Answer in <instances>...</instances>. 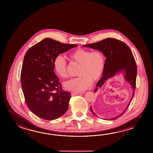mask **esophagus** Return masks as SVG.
<instances>
[{"label":"esophagus","mask_w":153,"mask_h":153,"mask_svg":"<svg viewBox=\"0 0 153 153\" xmlns=\"http://www.w3.org/2000/svg\"><path fill=\"white\" fill-rule=\"evenodd\" d=\"M81 94V92H73L71 93L72 96H74L75 95H77V94Z\"/></svg>","instance_id":"obj_1"}]
</instances>
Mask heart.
Instances as JSON below:
<instances>
[{"mask_svg":"<svg viewBox=\"0 0 153 153\" xmlns=\"http://www.w3.org/2000/svg\"><path fill=\"white\" fill-rule=\"evenodd\" d=\"M69 56L74 62L80 65V67L78 73L79 76L65 83V88L67 90L84 91L91 85L92 81H97L101 78L105 67L104 56L101 51L78 49L71 52ZM53 67L60 77H68L67 64L62 56L56 57Z\"/></svg>","mask_w":153,"mask_h":153,"instance_id":"b5f03b06","label":"heart"}]
</instances>
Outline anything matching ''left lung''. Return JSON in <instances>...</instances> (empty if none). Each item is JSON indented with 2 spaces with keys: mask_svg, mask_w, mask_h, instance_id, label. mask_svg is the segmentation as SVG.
<instances>
[{
  "mask_svg": "<svg viewBox=\"0 0 153 153\" xmlns=\"http://www.w3.org/2000/svg\"><path fill=\"white\" fill-rule=\"evenodd\" d=\"M83 46L100 50L106 57L104 72L101 79L98 81L96 84V88L94 90L95 92L98 91L104 83H106L108 80L113 78L117 73L121 71L124 72L125 80L130 83L132 88V96L126 109L122 114L117 117L111 118L110 120H113L117 119L125 113L133 99L135 92L137 69L136 62L133 53L130 48L125 42L111 38H108L93 44L85 45ZM90 109L94 113L91 108Z\"/></svg>",
  "mask_w": 153,
  "mask_h": 153,
  "instance_id": "1",
  "label": "left lung"
}]
</instances>
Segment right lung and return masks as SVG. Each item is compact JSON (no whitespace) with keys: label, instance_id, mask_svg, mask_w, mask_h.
<instances>
[{"label":"right lung","instance_id":"right-lung-1","mask_svg":"<svg viewBox=\"0 0 153 153\" xmlns=\"http://www.w3.org/2000/svg\"><path fill=\"white\" fill-rule=\"evenodd\" d=\"M77 46L45 38L26 52L21 73V85L26 104L38 117L52 120L68 110L71 94L62 90L53 62L56 56Z\"/></svg>","mask_w":153,"mask_h":153}]
</instances>
